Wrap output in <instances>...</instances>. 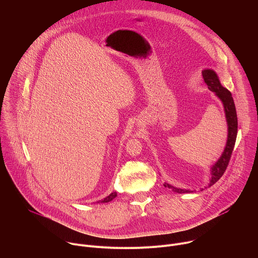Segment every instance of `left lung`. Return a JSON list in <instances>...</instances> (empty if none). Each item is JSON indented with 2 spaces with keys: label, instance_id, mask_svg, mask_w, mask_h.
<instances>
[{
  "label": "left lung",
  "instance_id": "left-lung-1",
  "mask_svg": "<svg viewBox=\"0 0 258 258\" xmlns=\"http://www.w3.org/2000/svg\"><path fill=\"white\" fill-rule=\"evenodd\" d=\"M202 75L204 78V83L207 85L208 89L211 90L212 92L215 93V95L221 100L223 107H224V112H225V117L227 121V130H228V135H227V142L224 148V151L220 158L217 160V162L210 168V179L208 183V187H211L214 185L224 174L229 160L231 158L232 151L234 149V145L236 142V137H237V114H236V108L234 104V100L232 97L231 92L226 89L225 87L222 86L220 83L219 77L217 73L213 69H204L202 71ZM164 186L166 188L172 189V191L178 193V194H185V193H192L194 191L187 190V189H181V188H176L168 183H165ZM207 188V187H205ZM204 190L203 188L200 189V191Z\"/></svg>",
  "mask_w": 258,
  "mask_h": 258
}]
</instances>
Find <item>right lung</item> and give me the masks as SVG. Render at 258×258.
<instances>
[{
  "label": "right lung",
  "instance_id": "right-lung-1",
  "mask_svg": "<svg viewBox=\"0 0 258 258\" xmlns=\"http://www.w3.org/2000/svg\"><path fill=\"white\" fill-rule=\"evenodd\" d=\"M116 196H117L116 192H112V193H111V194H109L107 197H105L104 199H102V200L98 201L97 203H107V202H109V201L113 200V199H114Z\"/></svg>",
  "mask_w": 258,
  "mask_h": 258
}]
</instances>
